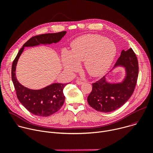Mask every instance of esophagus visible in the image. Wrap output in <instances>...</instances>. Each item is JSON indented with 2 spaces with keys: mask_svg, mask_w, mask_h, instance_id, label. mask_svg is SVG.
<instances>
[{
  "mask_svg": "<svg viewBox=\"0 0 153 153\" xmlns=\"http://www.w3.org/2000/svg\"><path fill=\"white\" fill-rule=\"evenodd\" d=\"M76 83H77V84H78V85H82V84H83V81L82 80H80V79H77L76 80Z\"/></svg>",
  "mask_w": 153,
  "mask_h": 153,
  "instance_id": "34e87169",
  "label": "esophagus"
}]
</instances>
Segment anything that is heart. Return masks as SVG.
I'll use <instances>...</instances> for the list:
<instances>
[{
  "label": "heart",
  "mask_w": 153,
  "mask_h": 153,
  "mask_svg": "<svg viewBox=\"0 0 153 153\" xmlns=\"http://www.w3.org/2000/svg\"><path fill=\"white\" fill-rule=\"evenodd\" d=\"M116 54V47L113 42L98 34H90L74 40L71 51L63 50L62 59L67 71H77L79 63L84 62L88 74L92 77H99L110 67Z\"/></svg>",
  "instance_id": "b5f03b06"
}]
</instances>
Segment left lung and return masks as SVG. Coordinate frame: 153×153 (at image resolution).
Segmentation results:
<instances>
[{"label":"left lung","instance_id":"8db88e82","mask_svg":"<svg viewBox=\"0 0 153 153\" xmlns=\"http://www.w3.org/2000/svg\"><path fill=\"white\" fill-rule=\"evenodd\" d=\"M126 68L125 79L120 83H110L103 77L93 83L91 93L87 98L88 104L96 110L102 113L111 112L121 107L133 94L136 85L139 64L132 48L123 50L115 67Z\"/></svg>","mask_w":153,"mask_h":153}]
</instances>
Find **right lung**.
<instances>
[{
    "label": "right lung",
    "mask_w": 153,
    "mask_h": 153,
    "mask_svg": "<svg viewBox=\"0 0 153 153\" xmlns=\"http://www.w3.org/2000/svg\"><path fill=\"white\" fill-rule=\"evenodd\" d=\"M67 31L47 33L35 36L30 39L19 50L14 59L11 68V78L17 97L28 111L42 117L50 116L59 111L65 101L63 90L67 83H53L44 88L34 90L22 85L17 80L16 68L18 59L25 47H33L39 44H51L57 43Z\"/></svg>",
    "instance_id": "right-lung-1"
}]
</instances>
